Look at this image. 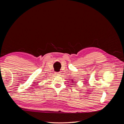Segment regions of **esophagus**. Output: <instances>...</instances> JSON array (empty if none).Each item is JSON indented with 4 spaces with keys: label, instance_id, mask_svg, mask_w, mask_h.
<instances>
[{
    "label": "esophagus",
    "instance_id": "obj_1",
    "mask_svg": "<svg viewBox=\"0 0 124 124\" xmlns=\"http://www.w3.org/2000/svg\"><path fill=\"white\" fill-rule=\"evenodd\" d=\"M56 75H58V76H59V75L61 74V72H56Z\"/></svg>",
    "mask_w": 124,
    "mask_h": 124
}]
</instances>
